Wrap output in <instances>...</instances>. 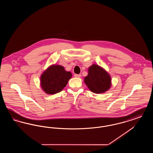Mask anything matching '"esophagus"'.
Masks as SVG:
<instances>
[{"label":"esophagus","instance_id":"34e87169","mask_svg":"<svg viewBox=\"0 0 153 153\" xmlns=\"http://www.w3.org/2000/svg\"><path fill=\"white\" fill-rule=\"evenodd\" d=\"M74 76L75 77L80 78V77H81V74H74Z\"/></svg>","mask_w":153,"mask_h":153}]
</instances>
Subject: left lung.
Wrapping results in <instances>:
<instances>
[{"mask_svg": "<svg viewBox=\"0 0 153 153\" xmlns=\"http://www.w3.org/2000/svg\"><path fill=\"white\" fill-rule=\"evenodd\" d=\"M84 82L94 93H104L111 87V77L105 70L97 65H92L88 69Z\"/></svg>", "mask_w": 153, "mask_h": 153, "instance_id": "1", "label": "left lung"}]
</instances>
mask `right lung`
I'll use <instances>...</instances> for the list:
<instances>
[{"label":"right lung","instance_id":"obj_1","mask_svg":"<svg viewBox=\"0 0 153 153\" xmlns=\"http://www.w3.org/2000/svg\"><path fill=\"white\" fill-rule=\"evenodd\" d=\"M72 74L65 71L63 66H50L41 77V84L44 91L48 94H55L65 87Z\"/></svg>","mask_w":153,"mask_h":153}]
</instances>
